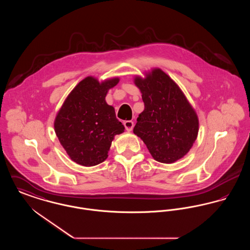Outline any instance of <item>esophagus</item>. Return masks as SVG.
I'll return each mask as SVG.
<instances>
[{"instance_id":"1","label":"esophagus","mask_w":250,"mask_h":250,"mask_svg":"<svg viewBox=\"0 0 250 250\" xmlns=\"http://www.w3.org/2000/svg\"><path fill=\"white\" fill-rule=\"evenodd\" d=\"M124 125L125 127V129L127 131H131L134 127V122L132 121H125L124 122Z\"/></svg>"}]
</instances>
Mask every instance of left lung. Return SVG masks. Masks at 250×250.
Here are the masks:
<instances>
[{"label": "left lung", "mask_w": 250, "mask_h": 250, "mask_svg": "<svg viewBox=\"0 0 250 250\" xmlns=\"http://www.w3.org/2000/svg\"><path fill=\"white\" fill-rule=\"evenodd\" d=\"M144 110L133 129L156 161L173 163L187 155L197 139L198 116L178 85L159 68L136 77Z\"/></svg>", "instance_id": "obj_1"}]
</instances>
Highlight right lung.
I'll use <instances>...</instances> for the list:
<instances>
[{
    "mask_svg": "<svg viewBox=\"0 0 250 250\" xmlns=\"http://www.w3.org/2000/svg\"><path fill=\"white\" fill-rule=\"evenodd\" d=\"M118 83V78L100 83L87 77L72 90L61 107L54 129L74 162L85 167L102 163L114 136L125 130L114 107L105 100L107 91Z\"/></svg>",
    "mask_w": 250,
    "mask_h": 250,
    "instance_id": "right-lung-1",
    "label": "right lung"
}]
</instances>
